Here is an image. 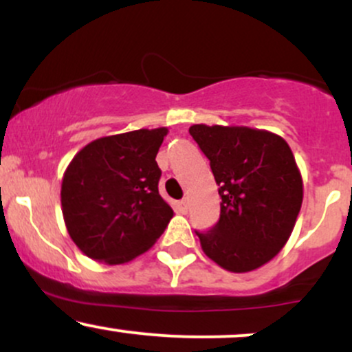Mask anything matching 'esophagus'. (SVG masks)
Wrapping results in <instances>:
<instances>
[{
  "instance_id": "esophagus-1",
  "label": "esophagus",
  "mask_w": 352,
  "mask_h": 352,
  "mask_svg": "<svg viewBox=\"0 0 352 352\" xmlns=\"http://www.w3.org/2000/svg\"><path fill=\"white\" fill-rule=\"evenodd\" d=\"M179 208H180L182 213H187V212H188V200H187V199L180 200V201H179Z\"/></svg>"
}]
</instances>
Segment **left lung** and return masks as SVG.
Returning <instances> with one entry per match:
<instances>
[{"instance_id": "obj_1", "label": "left lung", "mask_w": 352, "mask_h": 352, "mask_svg": "<svg viewBox=\"0 0 352 352\" xmlns=\"http://www.w3.org/2000/svg\"><path fill=\"white\" fill-rule=\"evenodd\" d=\"M207 155L220 193V220L195 232L204 253L227 272L246 273L273 260L292 235L302 179L283 137L243 125L188 129Z\"/></svg>"}]
</instances>
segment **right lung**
<instances>
[{"instance_id": "1", "label": "right lung", "mask_w": 352, "mask_h": 352, "mask_svg": "<svg viewBox=\"0 0 352 352\" xmlns=\"http://www.w3.org/2000/svg\"><path fill=\"white\" fill-rule=\"evenodd\" d=\"M167 129L100 137L76 153L60 185L67 233L86 256L122 265L147 252L173 210L159 193L157 152Z\"/></svg>"}]
</instances>
